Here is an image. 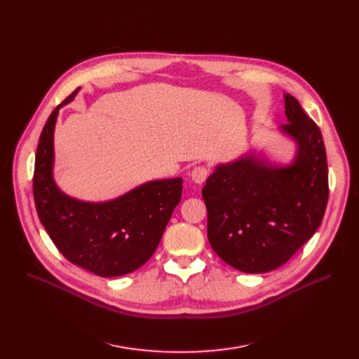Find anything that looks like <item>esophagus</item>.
Returning <instances> with one entry per match:
<instances>
[{"label": "esophagus", "instance_id": "1", "mask_svg": "<svg viewBox=\"0 0 359 359\" xmlns=\"http://www.w3.org/2000/svg\"><path fill=\"white\" fill-rule=\"evenodd\" d=\"M208 176H210V170L206 168V167H203V165L195 167V168L192 170V173H191L192 180H194L195 183H198V184H202L206 179H208Z\"/></svg>", "mask_w": 359, "mask_h": 359}]
</instances>
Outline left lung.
<instances>
[{
	"instance_id": "8db88e82",
	"label": "left lung",
	"mask_w": 359,
	"mask_h": 359,
	"mask_svg": "<svg viewBox=\"0 0 359 359\" xmlns=\"http://www.w3.org/2000/svg\"><path fill=\"white\" fill-rule=\"evenodd\" d=\"M280 129L298 147L292 164L269 167L253 156L217 165L202 196L208 240L230 266L265 273L284 265L322 224L329 173L322 132L291 94Z\"/></svg>"
}]
</instances>
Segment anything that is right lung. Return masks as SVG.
<instances>
[{
  "instance_id": "right-lung-1",
  "label": "right lung",
  "mask_w": 359,
  "mask_h": 359,
  "mask_svg": "<svg viewBox=\"0 0 359 359\" xmlns=\"http://www.w3.org/2000/svg\"><path fill=\"white\" fill-rule=\"evenodd\" d=\"M53 109L39 138L34 160L33 198L37 215L53 244L71 263L103 278L141 268L156 252L165 225L182 198L180 177L144 183L109 202L90 203L64 195L52 177Z\"/></svg>"
}]
</instances>
